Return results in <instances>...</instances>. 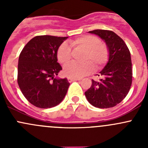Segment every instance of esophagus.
Wrapping results in <instances>:
<instances>
[{
    "label": "esophagus",
    "mask_w": 148,
    "mask_h": 148,
    "mask_svg": "<svg viewBox=\"0 0 148 148\" xmlns=\"http://www.w3.org/2000/svg\"><path fill=\"white\" fill-rule=\"evenodd\" d=\"M67 79H68L69 82H71L77 81V80H80L79 79H74V78H70V77H68V78H67Z\"/></svg>",
    "instance_id": "34e87169"
}]
</instances>
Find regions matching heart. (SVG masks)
Listing matches in <instances>:
<instances>
[{"instance_id":"1","label":"heart","mask_w":148,"mask_h":148,"mask_svg":"<svg viewBox=\"0 0 148 148\" xmlns=\"http://www.w3.org/2000/svg\"><path fill=\"white\" fill-rule=\"evenodd\" d=\"M71 46L75 50L83 51L80 61L82 63H70L64 68V74L70 78H81L92 69H97L106 63L109 58V50L106 44L95 36L86 35L76 38L71 42ZM56 56L59 63L66 64L71 59L70 46L64 43L59 47Z\"/></svg>"}]
</instances>
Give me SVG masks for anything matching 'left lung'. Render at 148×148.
Wrapping results in <instances>:
<instances>
[{
	"label": "left lung",
	"instance_id": "left-lung-1",
	"mask_svg": "<svg viewBox=\"0 0 148 148\" xmlns=\"http://www.w3.org/2000/svg\"><path fill=\"white\" fill-rule=\"evenodd\" d=\"M89 33L104 40L109 50V60L98 74L102 78L99 81L92 80V86L85 92V96L94 107H113L125 99L132 84L130 52L125 41L113 31L97 29Z\"/></svg>",
	"mask_w": 148,
	"mask_h": 148
}]
</instances>
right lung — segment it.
I'll return each mask as SVG.
<instances>
[{
	"mask_svg": "<svg viewBox=\"0 0 148 148\" xmlns=\"http://www.w3.org/2000/svg\"><path fill=\"white\" fill-rule=\"evenodd\" d=\"M68 37L37 36L30 40L19 56L18 84L26 99L42 109L58 105L64 98L69 82L57 79L62 66L56 52Z\"/></svg>",
	"mask_w": 148,
	"mask_h": 148,
	"instance_id": "1",
	"label": "right lung"
}]
</instances>
